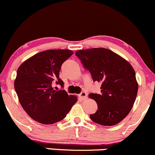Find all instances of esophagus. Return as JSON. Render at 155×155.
I'll use <instances>...</instances> for the list:
<instances>
[{
  "mask_svg": "<svg viewBox=\"0 0 155 155\" xmlns=\"http://www.w3.org/2000/svg\"><path fill=\"white\" fill-rule=\"evenodd\" d=\"M79 97L82 99H85L88 97V94L85 91H82L81 94H79Z\"/></svg>",
  "mask_w": 155,
  "mask_h": 155,
  "instance_id": "34e87169",
  "label": "esophagus"
}]
</instances>
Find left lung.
<instances>
[{"label":"left lung","mask_w":155,"mask_h":155,"mask_svg":"<svg viewBox=\"0 0 155 155\" xmlns=\"http://www.w3.org/2000/svg\"><path fill=\"white\" fill-rule=\"evenodd\" d=\"M75 55L88 70L94 82L101 83V94H90L98 110L90 115L101 125H114L131 110L137 96L138 83L134 68L128 61L109 49L79 50Z\"/></svg>","instance_id":"8db88e82"}]
</instances>
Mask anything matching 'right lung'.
Instances as JSON below:
<instances>
[{
    "label": "right lung",
    "instance_id": "1",
    "mask_svg": "<svg viewBox=\"0 0 155 155\" xmlns=\"http://www.w3.org/2000/svg\"><path fill=\"white\" fill-rule=\"evenodd\" d=\"M73 54L70 50H48L32 56L20 65L14 88L20 104L31 118L40 123H57L77 102L76 96L56 91L54 83L64 87L59 78L61 64Z\"/></svg>",
    "mask_w": 155,
    "mask_h": 155
}]
</instances>
